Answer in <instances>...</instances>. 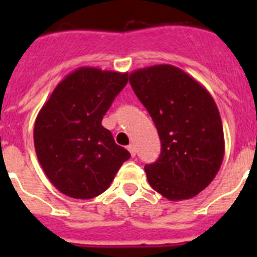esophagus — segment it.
I'll use <instances>...</instances> for the list:
<instances>
[{
  "label": "esophagus",
  "instance_id": "esophagus-1",
  "mask_svg": "<svg viewBox=\"0 0 257 257\" xmlns=\"http://www.w3.org/2000/svg\"><path fill=\"white\" fill-rule=\"evenodd\" d=\"M128 151H129V153H131V156L132 157H135L136 156V148H135V145H128Z\"/></svg>",
  "mask_w": 257,
  "mask_h": 257
}]
</instances>
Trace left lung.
<instances>
[{
    "instance_id": "left-lung-1",
    "label": "left lung",
    "mask_w": 257,
    "mask_h": 257,
    "mask_svg": "<svg viewBox=\"0 0 257 257\" xmlns=\"http://www.w3.org/2000/svg\"><path fill=\"white\" fill-rule=\"evenodd\" d=\"M129 82L161 141L159 160L145 165L149 185L171 201L195 197L215 179L225 151L215 100L197 80L168 64L135 70Z\"/></svg>"
}]
</instances>
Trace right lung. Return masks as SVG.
Masks as SVG:
<instances>
[{
	"instance_id": "obj_1",
	"label": "right lung",
	"mask_w": 257,
	"mask_h": 257,
	"mask_svg": "<svg viewBox=\"0 0 257 257\" xmlns=\"http://www.w3.org/2000/svg\"><path fill=\"white\" fill-rule=\"evenodd\" d=\"M128 73L82 66L48 98L34 122V148L50 183L64 195L88 200L112 184L131 157L101 125Z\"/></svg>"
}]
</instances>
